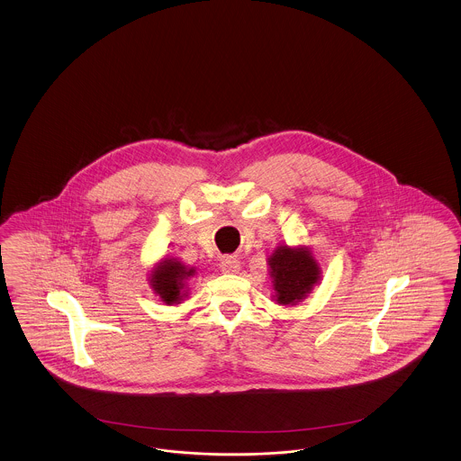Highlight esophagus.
Segmentation results:
<instances>
[{
  "mask_svg": "<svg viewBox=\"0 0 461 461\" xmlns=\"http://www.w3.org/2000/svg\"><path fill=\"white\" fill-rule=\"evenodd\" d=\"M220 267H221L222 273H226V275H237L240 271V260L237 258H231V256H224V258H221V262H220Z\"/></svg>",
  "mask_w": 461,
  "mask_h": 461,
  "instance_id": "34e87169",
  "label": "esophagus"
}]
</instances>
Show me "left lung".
Here are the masks:
<instances>
[{
	"instance_id": "obj_1",
	"label": "left lung",
	"mask_w": 461,
	"mask_h": 461,
	"mask_svg": "<svg viewBox=\"0 0 461 461\" xmlns=\"http://www.w3.org/2000/svg\"><path fill=\"white\" fill-rule=\"evenodd\" d=\"M273 279V300L281 307H294L312 294L321 283V266L307 245H277L267 258Z\"/></svg>"
}]
</instances>
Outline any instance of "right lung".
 <instances>
[{"label":"right lung","instance_id":"add662e5","mask_svg":"<svg viewBox=\"0 0 461 461\" xmlns=\"http://www.w3.org/2000/svg\"><path fill=\"white\" fill-rule=\"evenodd\" d=\"M195 276V267L185 266L180 258H163L158 260L150 273H149V285L159 302L166 305H180L185 298H188V286L186 281Z\"/></svg>","mask_w":461,"mask_h":461}]
</instances>
